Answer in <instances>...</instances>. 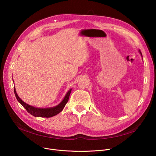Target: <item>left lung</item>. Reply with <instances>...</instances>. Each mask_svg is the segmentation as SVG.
<instances>
[{"mask_svg":"<svg viewBox=\"0 0 156 156\" xmlns=\"http://www.w3.org/2000/svg\"><path fill=\"white\" fill-rule=\"evenodd\" d=\"M139 52H140V55H141V56L142 57V53H141V52L140 51H139Z\"/></svg>","mask_w":156,"mask_h":156,"instance_id":"obj_1","label":"left lung"}]
</instances>
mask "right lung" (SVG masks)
Here are the masks:
<instances>
[{
    "mask_svg": "<svg viewBox=\"0 0 156 156\" xmlns=\"http://www.w3.org/2000/svg\"><path fill=\"white\" fill-rule=\"evenodd\" d=\"M71 90L72 88H71L69 90H68V92L64 96L62 101L58 105H57L54 106V107H52V108H38L34 107V106H31L25 103L24 101H23L18 96L17 93H16L15 87H14V94L16 97V99L18 100V101L23 106L24 108H25V109L30 114H31V115H33L35 117H42V118H51L57 115V114L61 112L68 101L69 95L71 92Z\"/></svg>",
    "mask_w": 156,
    "mask_h": 156,
    "instance_id": "obj_1",
    "label": "right lung"
}]
</instances>
